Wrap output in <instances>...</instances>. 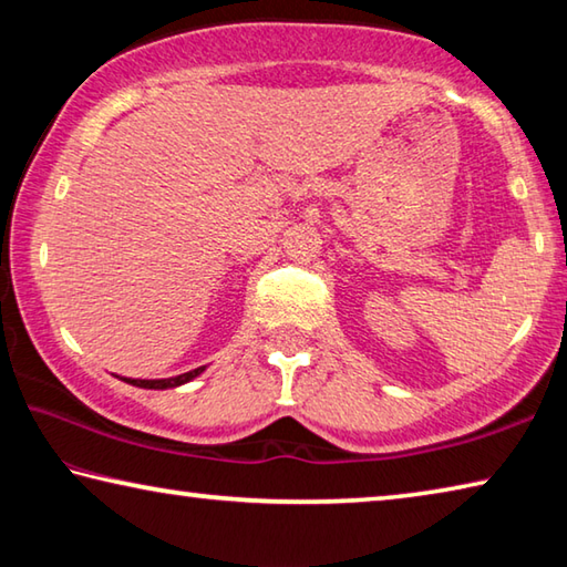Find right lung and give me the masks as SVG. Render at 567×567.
Listing matches in <instances>:
<instances>
[{"mask_svg": "<svg viewBox=\"0 0 567 567\" xmlns=\"http://www.w3.org/2000/svg\"><path fill=\"white\" fill-rule=\"evenodd\" d=\"M203 370H205V368H197V370L185 372V375L167 378V380H124V382H130V385H137V388H145V390H167V388L185 385V382H189L192 378H197Z\"/></svg>", "mask_w": 567, "mask_h": 567, "instance_id": "obj_1", "label": "right lung"}]
</instances>
